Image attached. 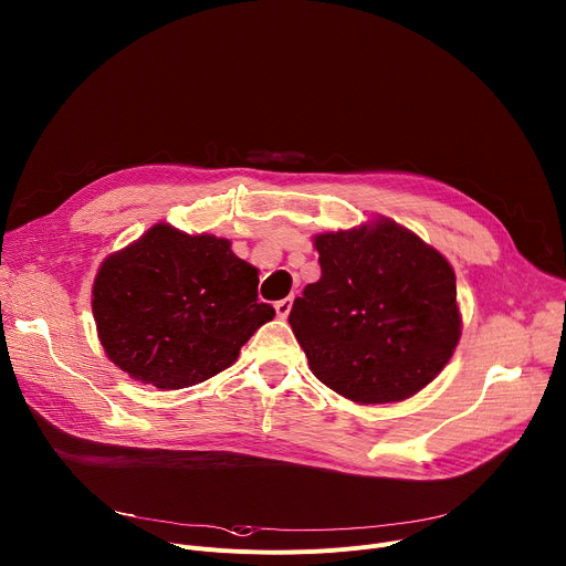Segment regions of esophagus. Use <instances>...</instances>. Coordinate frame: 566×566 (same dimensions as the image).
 <instances>
[{"label":"esophagus","instance_id":"esophagus-1","mask_svg":"<svg viewBox=\"0 0 566 566\" xmlns=\"http://www.w3.org/2000/svg\"><path fill=\"white\" fill-rule=\"evenodd\" d=\"M291 306H293V297H284V300H280V302H275V312H277V316L284 321V318H289V314H291Z\"/></svg>","mask_w":566,"mask_h":566}]
</instances>
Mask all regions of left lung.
<instances>
[{
    "mask_svg": "<svg viewBox=\"0 0 566 566\" xmlns=\"http://www.w3.org/2000/svg\"><path fill=\"white\" fill-rule=\"evenodd\" d=\"M314 248L321 280L295 297L289 323L316 379L364 406L427 388L462 334L447 256L388 217L318 232Z\"/></svg>",
    "mask_w": 566,
    "mask_h": 566,
    "instance_id": "left-lung-1",
    "label": "left lung"
}]
</instances>
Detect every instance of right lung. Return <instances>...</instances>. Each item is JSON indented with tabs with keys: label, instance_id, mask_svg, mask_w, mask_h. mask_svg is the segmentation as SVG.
I'll return each instance as SVG.
<instances>
[{
	"label": "right lung",
	"instance_id": "right-lung-1",
	"mask_svg": "<svg viewBox=\"0 0 566 566\" xmlns=\"http://www.w3.org/2000/svg\"><path fill=\"white\" fill-rule=\"evenodd\" d=\"M260 271L230 239L156 223L101 262L92 284L96 336L130 379L180 390L230 368L273 321L256 302Z\"/></svg>",
	"mask_w": 566,
	"mask_h": 566
}]
</instances>
